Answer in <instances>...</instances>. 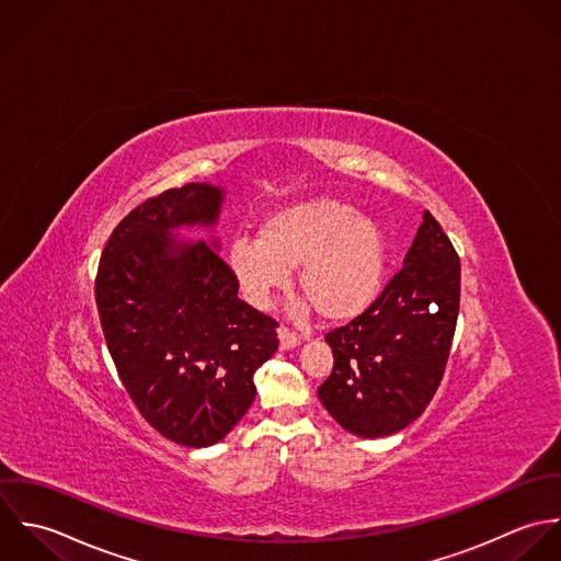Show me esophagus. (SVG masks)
<instances>
[{
	"label": "esophagus",
	"instance_id": "obj_1",
	"mask_svg": "<svg viewBox=\"0 0 561 561\" xmlns=\"http://www.w3.org/2000/svg\"><path fill=\"white\" fill-rule=\"evenodd\" d=\"M277 334H279L282 348H293V346H297V344L301 342V334L293 332L288 325H279V328H277Z\"/></svg>",
	"mask_w": 561,
	"mask_h": 561
}]
</instances>
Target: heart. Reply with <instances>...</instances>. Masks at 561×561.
Instances as JSON below:
<instances>
[{"instance_id": "b5f03b06", "label": "heart", "mask_w": 561, "mask_h": 561, "mask_svg": "<svg viewBox=\"0 0 561 561\" xmlns=\"http://www.w3.org/2000/svg\"><path fill=\"white\" fill-rule=\"evenodd\" d=\"M227 266L260 308L299 268V288L317 312L328 321H348L379 295L386 247L375 221L351 206L321 202L273 215L260 225L257 242H231Z\"/></svg>"}]
</instances>
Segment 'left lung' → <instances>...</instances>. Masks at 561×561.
Wrapping results in <instances>:
<instances>
[{"label":"left lung","instance_id":"left-lung-1","mask_svg":"<svg viewBox=\"0 0 561 561\" xmlns=\"http://www.w3.org/2000/svg\"><path fill=\"white\" fill-rule=\"evenodd\" d=\"M459 255L427 210L399 268L353 321L328 332L334 370L319 399L348 434L381 438L434 399L459 312Z\"/></svg>","mask_w":561,"mask_h":561}]
</instances>
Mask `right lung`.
I'll return each instance as SVG.
<instances>
[{"instance_id": "obj_1", "label": "right lung", "mask_w": 561, "mask_h": 561, "mask_svg": "<svg viewBox=\"0 0 561 561\" xmlns=\"http://www.w3.org/2000/svg\"><path fill=\"white\" fill-rule=\"evenodd\" d=\"M224 193L169 188L114 227L95 299L116 373L140 416L184 447H210L255 399V370L277 351V321L238 299L219 251L175 247L169 229L213 225Z\"/></svg>"}]
</instances>
